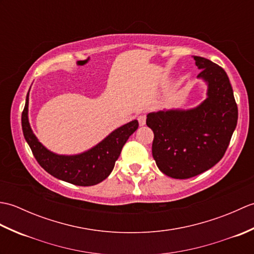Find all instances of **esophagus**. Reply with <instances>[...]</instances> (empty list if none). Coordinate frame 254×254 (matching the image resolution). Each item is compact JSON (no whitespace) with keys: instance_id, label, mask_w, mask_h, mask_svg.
<instances>
[{"instance_id":"obj_1","label":"esophagus","mask_w":254,"mask_h":254,"mask_svg":"<svg viewBox=\"0 0 254 254\" xmlns=\"http://www.w3.org/2000/svg\"><path fill=\"white\" fill-rule=\"evenodd\" d=\"M137 120H138L139 126L143 127V126H145V123H146V116H145V115H141V116H138Z\"/></svg>"}]
</instances>
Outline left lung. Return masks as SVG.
<instances>
[{
    "label": "left lung",
    "instance_id": "obj_1",
    "mask_svg": "<svg viewBox=\"0 0 254 254\" xmlns=\"http://www.w3.org/2000/svg\"><path fill=\"white\" fill-rule=\"evenodd\" d=\"M207 85L206 99L191 109L150 112L146 124L154 132L156 165L175 179H189L223 158L238 121L233 87L224 69L202 57H193Z\"/></svg>",
    "mask_w": 254,
    "mask_h": 254
}]
</instances>
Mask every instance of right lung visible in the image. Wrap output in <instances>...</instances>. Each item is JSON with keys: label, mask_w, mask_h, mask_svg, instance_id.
Masks as SVG:
<instances>
[{"label": "right lung", "mask_w": 254, "mask_h": 254, "mask_svg": "<svg viewBox=\"0 0 254 254\" xmlns=\"http://www.w3.org/2000/svg\"><path fill=\"white\" fill-rule=\"evenodd\" d=\"M28 104L29 91L21 113V127L26 142L28 143L38 164L48 174L75 186L89 187L104 181L113 170L127 138L138 127L137 120H133L116 128L86 152L76 155H59L45 147L32 132L28 119Z\"/></svg>", "instance_id": "1"}]
</instances>
